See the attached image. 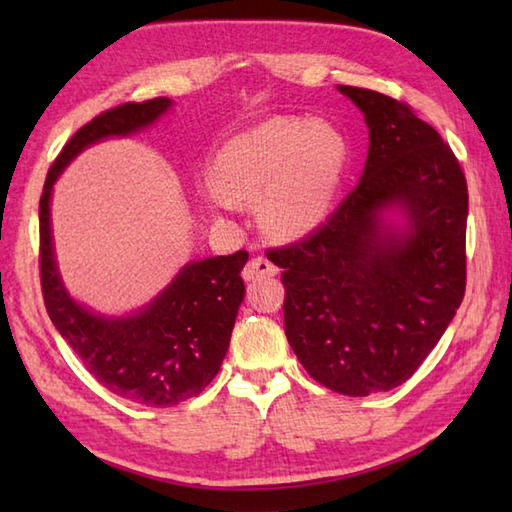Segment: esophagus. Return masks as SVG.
I'll return each mask as SVG.
<instances>
[{
    "instance_id": "34e87169",
    "label": "esophagus",
    "mask_w": 512,
    "mask_h": 512,
    "mask_svg": "<svg viewBox=\"0 0 512 512\" xmlns=\"http://www.w3.org/2000/svg\"><path fill=\"white\" fill-rule=\"evenodd\" d=\"M277 275V266L273 262H268L266 257H253L244 268V279L253 281L259 277H275Z\"/></svg>"
}]
</instances>
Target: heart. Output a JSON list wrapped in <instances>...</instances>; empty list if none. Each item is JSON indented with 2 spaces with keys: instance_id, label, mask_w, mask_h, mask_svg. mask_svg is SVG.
I'll use <instances>...</instances> for the list:
<instances>
[{
  "instance_id": "b5f03b06",
  "label": "heart",
  "mask_w": 512,
  "mask_h": 512,
  "mask_svg": "<svg viewBox=\"0 0 512 512\" xmlns=\"http://www.w3.org/2000/svg\"><path fill=\"white\" fill-rule=\"evenodd\" d=\"M345 136L330 123L270 118L217 151L204 198L215 211L259 198V222L279 239H299L328 220L347 167Z\"/></svg>"
}]
</instances>
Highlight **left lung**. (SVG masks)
I'll list each match as a JSON object with an SVG mask.
<instances>
[{"mask_svg": "<svg viewBox=\"0 0 512 512\" xmlns=\"http://www.w3.org/2000/svg\"><path fill=\"white\" fill-rule=\"evenodd\" d=\"M339 92L369 129L363 176L310 237L273 250V264L299 363L332 391L369 396L409 380L460 308L469 191L451 147L407 103Z\"/></svg>", "mask_w": 512, "mask_h": 512, "instance_id": "1", "label": "left lung"}]
</instances>
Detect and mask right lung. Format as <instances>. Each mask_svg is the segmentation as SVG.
Returning <instances> with one entry per match:
<instances>
[{"instance_id": "add662e5", "label": "right lung", "mask_w": 512, "mask_h": 512, "mask_svg": "<svg viewBox=\"0 0 512 512\" xmlns=\"http://www.w3.org/2000/svg\"><path fill=\"white\" fill-rule=\"evenodd\" d=\"M171 99L125 103L92 118L52 162L39 200V266L50 321L88 372L112 394L145 407H173L198 396L226 356L244 301L246 250L189 262L171 284L125 317L85 308L65 290L52 244L50 198L61 171L83 149L112 136H132L169 112Z\"/></svg>"}]
</instances>
